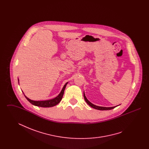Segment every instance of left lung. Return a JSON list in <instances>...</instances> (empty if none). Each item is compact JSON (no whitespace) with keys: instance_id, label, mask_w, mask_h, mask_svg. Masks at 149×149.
<instances>
[{"instance_id":"1","label":"left lung","mask_w":149,"mask_h":149,"mask_svg":"<svg viewBox=\"0 0 149 149\" xmlns=\"http://www.w3.org/2000/svg\"><path fill=\"white\" fill-rule=\"evenodd\" d=\"M84 99H85V102H86V103H87L89 106H90L91 107H92V108H94V109H98V110H101V111L110 110V109H113V108H114L115 107H116L118 106H119V105H118V106H117L111 107L97 106H96V105L93 104L90 101H89V100H88V99H87V98H86V96H85V93H84Z\"/></svg>"}]
</instances>
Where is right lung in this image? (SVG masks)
Wrapping results in <instances>:
<instances>
[{
    "mask_svg": "<svg viewBox=\"0 0 149 149\" xmlns=\"http://www.w3.org/2000/svg\"><path fill=\"white\" fill-rule=\"evenodd\" d=\"M18 83H19V79H18ZM68 82H67L65 85L64 87L63 88L61 92L60 93V94L57 96L56 97L53 98V99H49V100H33L32 99H30L29 98L27 97H26L24 94V93L22 91V92L23 93V94L24 95V97H26V98L29 100V102L33 105L35 106L41 107H45V108H47V107H51L55 106L57 105V104H58L60 101L61 100V99L63 98V95H64V91L65 89L66 88V86L68 84Z\"/></svg>",
    "mask_w": 149,
    "mask_h": 149,
    "instance_id": "right-lung-1",
    "label": "right lung"
}]
</instances>
